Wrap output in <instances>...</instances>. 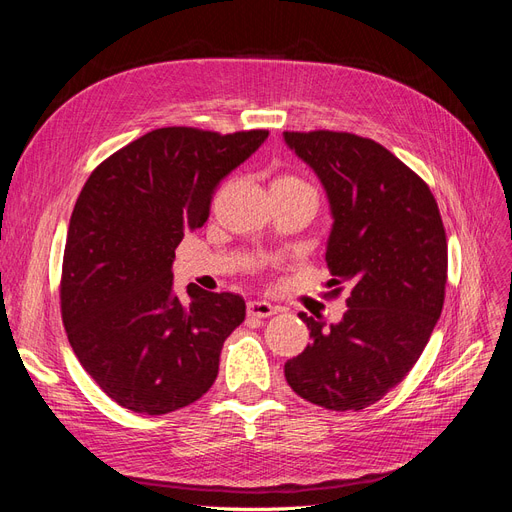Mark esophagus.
<instances>
[{"instance_id": "34e87169", "label": "esophagus", "mask_w": 512, "mask_h": 512, "mask_svg": "<svg viewBox=\"0 0 512 512\" xmlns=\"http://www.w3.org/2000/svg\"><path fill=\"white\" fill-rule=\"evenodd\" d=\"M273 314H277V307L267 303V301H250V303H247V316L269 318Z\"/></svg>"}]
</instances>
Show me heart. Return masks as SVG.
<instances>
[{
  "label": "heart",
  "mask_w": 512,
  "mask_h": 512,
  "mask_svg": "<svg viewBox=\"0 0 512 512\" xmlns=\"http://www.w3.org/2000/svg\"><path fill=\"white\" fill-rule=\"evenodd\" d=\"M273 185H284V188H299V190H312V185L305 183L299 177H292V175H286L282 179H277Z\"/></svg>",
  "instance_id": "b5f03b06"
}]
</instances>
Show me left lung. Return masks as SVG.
Listing matches in <instances>:
<instances>
[{
  "label": "left lung",
  "instance_id": "8db88e82",
  "mask_svg": "<svg viewBox=\"0 0 512 512\" xmlns=\"http://www.w3.org/2000/svg\"><path fill=\"white\" fill-rule=\"evenodd\" d=\"M327 190L333 228L329 297L348 294L331 324L307 314L312 346L284 365L292 391L327 410L376 404L423 354L442 314L448 247L429 185L371 138L350 132H284Z\"/></svg>",
  "mask_w": 512,
  "mask_h": 512
}]
</instances>
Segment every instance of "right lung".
<instances>
[{"label": "right lung", "instance_id": "add662e5", "mask_svg": "<svg viewBox=\"0 0 512 512\" xmlns=\"http://www.w3.org/2000/svg\"><path fill=\"white\" fill-rule=\"evenodd\" d=\"M269 130H151L94 168L70 218L59 303L83 369L119 406L168 414L218 378L226 337L245 318L232 292L173 294L183 230L209 218L222 179Z\"/></svg>", "mask_w": 512, "mask_h": 512}]
</instances>
